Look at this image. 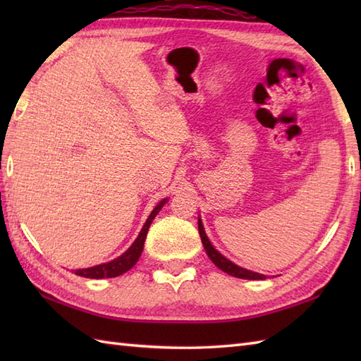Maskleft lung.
<instances>
[{
    "label": "left lung",
    "mask_w": 361,
    "mask_h": 361,
    "mask_svg": "<svg viewBox=\"0 0 361 361\" xmlns=\"http://www.w3.org/2000/svg\"><path fill=\"white\" fill-rule=\"evenodd\" d=\"M198 233H200L202 237V243L206 250V255L212 260L216 267H219L221 271H225L228 274L234 276V278H240V279H251V281H262L265 279L267 276L265 274H260V273H255V271H250V270H245V268L235 265L231 260H228L224 255H220V252L212 247V243L209 242L208 235L204 233V228L202 220L198 219Z\"/></svg>",
    "instance_id": "8db88e82"
}]
</instances>
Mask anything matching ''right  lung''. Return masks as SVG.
<instances>
[{
  "mask_svg": "<svg viewBox=\"0 0 361 361\" xmlns=\"http://www.w3.org/2000/svg\"><path fill=\"white\" fill-rule=\"evenodd\" d=\"M166 202H167V198H164V200H161L155 206V209L150 212L147 221H145V224H144L140 235L136 237V240L132 243V247H130L126 252H122L119 257L113 259V260H110V262H106V264H101V265L90 267V268H82V270H75V274L82 276V278L104 279V278H116V276H121L122 273L128 271L130 268H132L137 262V259H140L141 252H142V248H144L145 237H147V231H149V228H150L152 220L157 217V214L166 204Z\"/></svg>",
  "mask_w": 361,
  "mask_h": 361,
  "instance_id": "right-lung-1",
  "label": "right lung"
}]
</instances>
